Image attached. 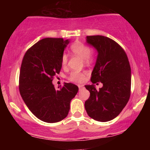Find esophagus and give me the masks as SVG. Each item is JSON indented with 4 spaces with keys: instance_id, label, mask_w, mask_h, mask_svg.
<instances>
[{
    "instance_id": "esophagus-1",
    "label": "esophagus",
    "mask_w": 150,
    "mask_h": 150,
    "mask_svg": "<svg viewBox=\"0 0 150 150\" xmlns=\"http://www.w3.org/2000/svg\"><path fill=\"white\" fill-rule=\"evenodd\" d=\"M78 87H79V89H82V87H83V85H78Z\"/></svg>"
}]
</instances>
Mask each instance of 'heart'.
<instances>
[{
	"label": "heart",
	"mask_w": 150,
	"mask_h": 150,
	"mask_svg": "<svg viewBox=\"0 0 150 150\" xmlns=\"http://www.w3.org/2000/svg\"><path fill=\"white\" fill-rule=\"evenodd\" d=\"M70 51L75 56L82 58L85 64H90L95 59L96 51L94 48L89 47L87 44L80 41H76L70 46ZM68 57L67 54L63 53L61 56V65L63 67H66L68 64ZM85 72L72 71L68 76V80L71 82H83L85 79Z\"/></svg>",
	"instance_id": "1"
}]
</instances>
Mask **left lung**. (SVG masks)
<instances>
[{"label":"left lung","mask_w":150,"mask_h":150,"mask_svg":"<svg viewBox=\"0 0 150 150\" xmlns=\"http://www.w3.org/2000/svg\"><path fill=\"white\" fill-rule=\"evenodd\" d=\"M87 42L97 50L98 56L92 73L93 84L101 82L97 90L94 85H85L90 96L85 102L88 116L106 122L121 112L130 99L131 70L124 49L104 36H87Z\"/></svg>","instance_id":"obj_1"}]
</instances>
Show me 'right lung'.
Here are the masks:
<instances>
[{"instance_id":"obj_1","label":"right lung","mask_w":150,"mask_h":150,"mask_svg":"<svg viewBox=\"0 0 150 150\" xmlns=\"http://www.w3.org/2000/svg\"><path fill=\"white\" fill-rule=\"evenodd\" d=\"M69 43L62 38H45L26 51L19 77L20 95L30 111L46 123H56L68 116L70 101L78 92L73 83H64L59 90L52 84L60 73L61 56Z\"/></svg>"}]
</instances>
